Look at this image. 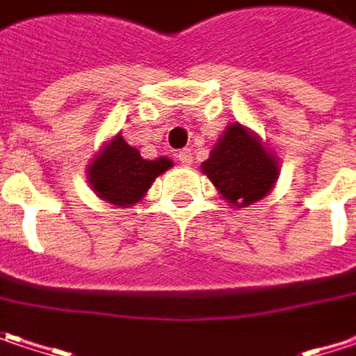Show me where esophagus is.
Here are the masks:
<instances>
[{
	"mask_svg": "<svg viewBox=\"0 0 356 356\" xmlns=\"http://www.w3.org/2000/svg\"><path fill=\"white\" fill-rule=\"evenodd\" d=\"M176 158L182 162V164H190L192 162V152L190 150H180L178 154H176Z\"/></svg>",
	"mask_w": 356,
	"mask_h": 356,
	"instance_id": "obj_1",
	"label": "esophagus"
}]
</instances>
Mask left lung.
Instances as JSON below:
<instances>
[{
	"mask_svg": "<svg viewBox=\"0 0 356 356\" xmlns=\"http://www.w3.org/2000/svg\"><path fill=\"white\" fill-rule=\"evenodd\" d=\"M202 172L230 204L244 208L270 192L278 164L254 134L232 124L202 162Z\"/></svg>",
	"mask_w": 356,
	"mask_h": 356,
	"instance_id": "left-lung-1",
	"label": "left lung"
}]
</instances>
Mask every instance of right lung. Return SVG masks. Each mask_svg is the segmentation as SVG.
I'll return each instance as SVG.
<instances>
[{
  "instance_id": "obj_1",
  "label": "right lung",
  "mask_w": 356,
  "mask_h": 356,
  "mask_svg": "<svg viewBox=\"0 0 356 356\" xmlns=\"http://www.w3.org/2000/svg\"><path fill=\"white\" fill-rule=\"evenodd\" d=\"M172 166L168 158L144 160L140 152L126 144L118 134L116 138L99 152L88 170V180L98 192L99 198L110 204H136L152 186L156 176Z\"/></svg>"
}]
</instances>
